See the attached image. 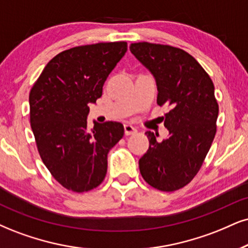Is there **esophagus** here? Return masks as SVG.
<instances>
[{"label": "esophagus", "instance_id": "1", "mask_svg": "<svg viewBox=\"0 0 248 248\" xmlns=\"http://www.w3.org/2000/svg\"><path fill=\"white\" fill-rule=\"evenodd\" d=\"M124 131H125V134H126V136H131V134L137 133L136 127L132 126V125H130V124L124 125Z\"/></svg>", "mask_w": 248, "mask_h": 248}]
</instances>
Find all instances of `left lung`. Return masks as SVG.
I'll use <instances>...</instances> for the list:
<instances>
[{
	"mask_svg": "<svg viewBox=\"0 0 248 248\" xmlns=\"http://www.w3.org/2000/svg\"><path fill=\"white\" fill-rule=\"evenodd\" d=\"M130 50L153 73L157 105L167 106L169 137L157 141L147 131L149 148L139 160L142 178L152 187L172 192L184 187L202 166L216 134L218 103L209 75L185 50L138 42Z\"/></svg>",
	"mask_w": 248,
	"mask_h": 248,
	"instance_id": "1",
	"label": "left lung"
}]
</instances>
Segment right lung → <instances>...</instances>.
<instances>
[{
    "instance_id": "obj_1",
    "label": "right lung",
    "mask_w": 248,
    "mask_h": 248,
    "mask_svg": "<svg viewBox=\"0 0 248 248\" xmlns=\"http://www.w3.org/2000/svg\"><path fill=\"white\" fill-rule=\"evenodd\" d=\"M127 50V44L100 42L57 54L30 92V123L42 162L63 187L77 193L99 186L108 153L124 136L118 122L87 125L90 103Z\"/></svg>"
}]
</instances>
